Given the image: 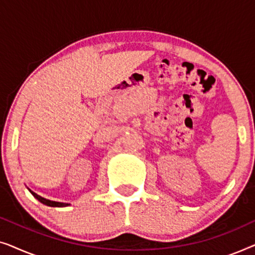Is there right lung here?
Returning <instances> with one entry per match:
<instances>
[{"label": "right lung", "instance_id": "right-lung-1", "mask_svg": "<svg viewBox=\"0 0 255 255\" xmlns=\"http://www.w3.org/2000/svg\"><path fill=\"white\" fill-rule=\"evenodd\" d=\"M27 189H29V188H27ZM29 191H30L31 194L33 195V197H34V198H37V200L40 202V203H43V204H45V205H48V207H57V208H62V207H68V205H69V203H62V202H55V201L47 200V198H44V197L39 196V195H38V194L33 193V191L31 190V189H29Z\"/></svg>", "mask_w": 255, "mask_h": 255}]
</instances>
